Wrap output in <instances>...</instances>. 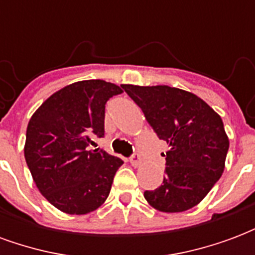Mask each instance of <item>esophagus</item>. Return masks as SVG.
<instances>
[{"instance_id": "obj_1", "label": "esophagus", "mask_w": 255, "mask_h": 255, "mask_svg": "<svg viewBox=\"0 0 255 255\" xmlns=\"http://www.w3.org/2000/svg\"><path fill=\"white\" fill-rule=\"evenodd\" d=\"M140 161H142L140 160V155L136 154V153L131 155V158H129V162H131V165H133V166L140 165Z\"/></svg>"}]
</instances>
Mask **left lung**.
Listing matches in <instances>:
<instances>
[{"instance_id": "8db88e82", "label": "left lung", "mask_w": 255, "mask_h": 255, "mask_svg": "<svg viewBox=\"0 0 255 255\" xmlns=\"http://www.w3.org/2000/svg\"><path fill=\"white\" fill-rule=\"evenodd\" d=\"M142 109L157 136L169 144L160 187L144 191L146 201L165 213L184 212L206 197L224 172L230 140L221 117L184 90L169 86L122 84Z\"/></svg>"}]
</instances>
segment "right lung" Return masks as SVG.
I'll list each match as a JSON object with an SVG mask.
<instances>
[{
	"label": "right lung",
	"mask_w": 255,
	"mask_h": 255,
	"mask_svg": "<svg viewBox=\"0 0 255 255\" xmlns=\"http://www.w3.org/2000/svg\"><path fill=\"white\" fill-rule=\"evenodd\" d=\"M122 93L100 79L76 82L49 97L31 117L25 162L42 195L64 213H90L111 192L123 161L90 144L105 135V104Z\"/></svg>",
	"instance_id": "right-lung-1"
}]
</instances>
